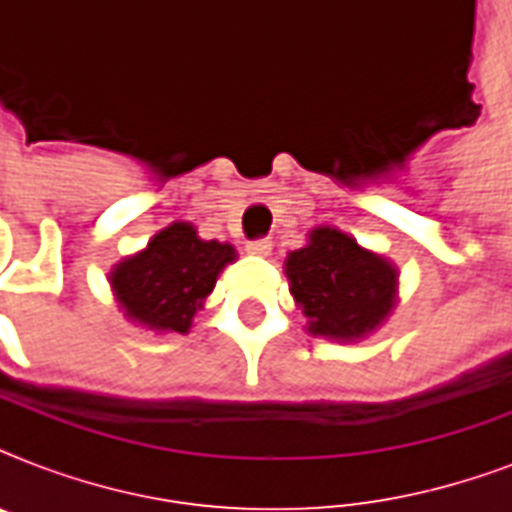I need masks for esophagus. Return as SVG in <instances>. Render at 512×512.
I'll use <instances>...</instances> for the list:
<instances>
[{
    "instance_id": "34e87169",
    "label": "esophagus",
    "mask_w": 512,
    "mask_h": 512,
    "mask_svg": "<svg viewBox=\"0 0 512 512\" xmlns=\"http://www.w3.org/2000/svg\"><path fill=\"white\" fill-rule=\"evenodd\" d=\"M271 249H273V241L271 239H255V241H249L247 244V252L249 255H271Z\"/></svg>"
}]
</instances>
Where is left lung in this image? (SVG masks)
<instances>
[{
    "instance_id": "left-lung-1",
    "label": "left lung",
    "mask_w": 512,
    "mask_h": 512,
    "mask_svg": "<svg viewBox=\"0 0 512 512\" xmlns=\"http://www.w3.org/2000/svg\"><path fill=\"white\" fill-rule=\"evenodd\" d=\"M284 271L308 332L316 337L361 340L396 308V265L329 225L313 228L308 244L289 252Z\"/></svg>"
}]
</instances>
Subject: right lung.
I'll return each mask as SVG.
<instances>
[{
  "label": "right lung",
  "instance_id": "right-lung-1",
  "mask_svg": "<svg viewBox=\"0 0 512 512\" xmlns=\"http://www.w3.org/2000/svg\"><path fill=\"white\" fill-rule=\"evenodd\" d=\"M233 260L231 244L199 239L191 223H172L143 252L124 257L108 281L132 324L185 335L220 271Z\"/></svg>",
  "mask_w": 512,
  "mask_h": 512
}]
</instances>
